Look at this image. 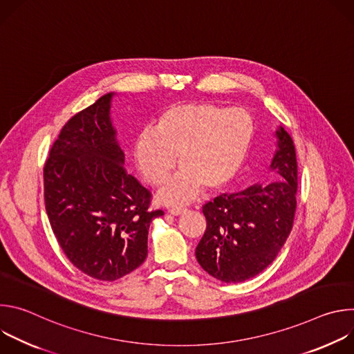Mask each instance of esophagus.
<instances>
[{
  "label": "esophagus",
  "instance_id": "obj_1",
  "mask_svg": "<svg viewBox=\"0 0 354 354\" xmlns=\"http://www.w3.org/2000/svg\"><path fill=\"white\" fill-rule=\"evenodd\" d=\"M168 212H169L172 216H179V214L185 213L186 209H183V207H171Z\"/></svg>",
  "mask_w": 354,
  "mask_h": 354
}]
</instances>
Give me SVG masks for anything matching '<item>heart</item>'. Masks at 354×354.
Instances as JSON below:
<instances>
[{
	"label": "heart",
	"mask_w": 354,
	"mask_h": 354,
	"mask_svg": "<svg viewBox=\"0 0 354 354\" xmlns=\"http://www.w3.org/2000/svg\"><path fill=\"white\" fill-rule=\"evenodd\" d=\"M254 120L241 109L212 102L168 106L153 129L137 134L133 160L149 186H160L176 165L182 168L158 193L167 205L193 200L200 190L227 187L242 168L254 138Z\"/></svg>",
	"instance_id": "obj_1"
}]
</instances>
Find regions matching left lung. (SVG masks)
I'll return each mask as SVG.
<instances>
[{
	"instance_id": "left-lung-1",
	"label": "left lung",
	"mask_w": 354,
	"mask_h": 354,
	"mask_svg": "<svg viewBox=\"0 0 354 354\" xmlns=\"http://www.w3.org/2000/svg\"><path fill=\"white\" fill-rule=\"evenodd\" d=\"M272 171L277 182L223 194L203 206L207 221L196 259L210 276L241 283L263 272L287 241L297 209V157L290 134L276 131Z\"/></svg>"
}]
</instances>
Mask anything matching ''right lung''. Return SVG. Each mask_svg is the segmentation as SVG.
<instances>
[{
  "mask_svg": "<svg viewBox=\"0 0 354 354\" xmlns=\"http://www.w3.org/2000/svg\"><path fill=\"white\" fill-rule=\"evenodd\" d=\"M113 93L74 115L43 168L46 213L68 261L86 276L113 281L147 258L151 192L124 168L109 118Z\"/></svg>",
  "mask_w": 354,
  "mask_h": 354,
  "instance_id": "1",
  "label": "right lung"
}]
</instances>
